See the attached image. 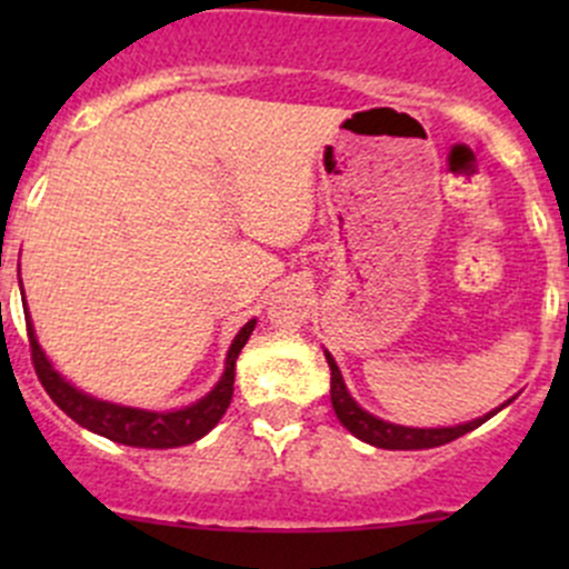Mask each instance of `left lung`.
<instances>
[{"instance_id": "obj_1", "label": "left lung", "mask_w": 569, "mask_h": 569, "mask_svg": "<svg viewBox=\"0 0 569 569\" xmlns=\"http://www.w3.org/2000/svg\"><path fill=\"white\" fill-rule=\"evenodd\" d=\"M327 363H330V399L332 410H336L338 421L355 435V438L366 440V443L377 446V449H391V451H410V449H435V446L451 443V440L462 438L470 429L481 427L487 418H476V421L460 423V427H443V429H410V427H396V423L380 421L371 412H366L358 401L352 399L343 386V377L338 371L336 360H332L330 352H325ZM501 410V407H498Z\"/></svg>"}]
</instances>
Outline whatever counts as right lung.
<instances>
[{
    "label": "right lung",
    "instance_id": "add662e5",
    "mask_svg": "<svg viewBox=\"0 0 569 569\" xmlns=\"http://www.w3.org/2000/svg\"><path fill=\"white\" fill-rule=\"evenodd\" d=\"M256 319H250L248 325L239 330V336L233 338L231 349H228L226 360V375L217 382V388L209 396H203L200 401H194L192 407H183L176 412H146L134 410V407H120L109 405V401H99L93 396H84L77 388L68 386L51 363L46 360V355L40 352L36 332H32L30 317H27V336H30V355L32 366H36V375L40 386L46 388V393L51 396L57 407L66 412L68 418L79 423V427L90 429L96 435H104V438L114 440V443L123 446H137V449H176V446H189L194 440L203 438L209 429H214V423L226 416L228 405H231L233 396V366H237L239 352L248 343Z\"/></svg>",
    "mask_w": 569,
    "mask_h": 569
}]
</instances>
